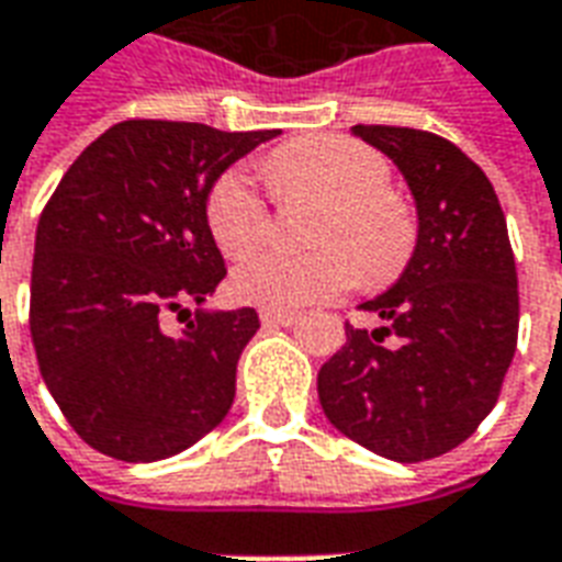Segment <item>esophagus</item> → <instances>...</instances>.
Listing matches in <instances>:
<instances>
[{"mask_svg": "<svg viewBox=\"0 0 562 562\" xmlns=\"http://www.w3.org/2000/svg\"><path fill=\"white\" fill-rule=\"evenodd\" d=\"M260 323L269 326V329H281V326H293L296 323V311H272L263 308L260 311Z\"/></svg>", "mask_w": 562, "mask_h": 562, "instance_id": "obj_1", "label": "esophagus"}]
</instances>
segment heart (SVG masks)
I'll list each match as a JSON object with an SVG mask.
<instances>
[{"label":"heart","mask_w":562,"mask_h":562,"mask_svg":"<svg viewBox=\"0 0 562 562\" xmlns=\"http://www.w3.org/2000/svg\"><path fill=\"white\" fill-rule=\"evenodd\" d=\"M266 179L281 196L326 203L314 254L263 251L233 276L236 296L272 311H293L341 296L359 281H389L404 269L416 245V221L389 194V164L366 143L338 134H311L284 143L266 158ZM209 231L227 257L254 251L269 231V209L251 176L224 173L206 203Z\"/></svg>","instance_id":"b5f03b06"}]
</instances>
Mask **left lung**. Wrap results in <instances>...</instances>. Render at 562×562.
<instances>
[{"label":"left lung","instance_id":"1","mask_svg":"<svg viewBox=\"0 0 562 562\" xmlns=\"http://www.w3.org/2000/svg\"><path fill=\"white\" fill-rule=\"evenodd\" d=\"M353 137L404 176L416 245L398 281L362 305L386 326H344L317 395L350 440L416 464L464 443L494 411L518 344V272L494 186L454 143L395 125H353ZM389 330L395 348L382 347Z\"/></svg>","mask_w":562,"mask_h":562}]
</instances>
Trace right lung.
<instances>
[{
    "instance_id": "right-lung-1",
    "label": "right lung",
    "mask_w": 562,
    "mask_h": 562,
    "mask_svg": "<svg viewBox=\"0 0 562 562\" xmlns=\"http://www.w3.org/2000/svg\"><path fill=\"white\" fill-rule=\"evenodd\" d=\"M281 131H218L131 119L68 167L41 212L29 329L44 383L86 443L119 461H161L233 407L254 308H203L224 281L209 231L212 188ZM201 305L179 336L167 310Z\"/></svg>"
}]
</instances>
